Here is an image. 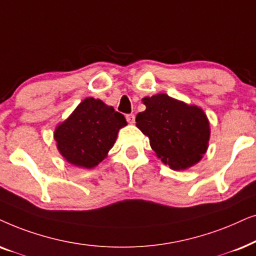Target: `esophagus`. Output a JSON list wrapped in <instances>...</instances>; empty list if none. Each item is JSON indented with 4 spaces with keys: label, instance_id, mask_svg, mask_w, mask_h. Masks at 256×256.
<instances>
[{
    "label": "esophagus",
    "instance_id": "obj_1",
    "mask_svg": "<svg viewBox=\"0 0 256 256\" xmlns=\"http://www.w3.org/2000/svg\"><path fill=\"white\" fill-rule=\"evenodd\" d=\"M126 120L128 122H131V124H134L136 122V116L134 114H126Z\"/></svg>",
    "mask_w": 256,
    "mask_h": 256
}]
</instances>
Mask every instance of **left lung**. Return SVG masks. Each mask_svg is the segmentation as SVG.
Segmentation results:
<instances>
[{
  "label": "left lung",
  "instance_id": "1",
  "mask_svg": "<svg viewBox=\"0 0 256 256\" xmlns=\"http://www.w3.org/2000/svg\"><path fill=\"white\" fill-rule=\"evenodd\" d=\"M146 110L136 118L158 158L173 170H186L206 152L210 124L202 108L160 94L145 97Z\"/></svg>",
  "mask_w": 256,
  "mask_h": 256
}]
</instances>
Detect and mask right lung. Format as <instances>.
Wrapping results in <instances>:
<instances>
[{
  "label": "right lung",
  "mask_w": 256,
  "mask_h": 256,
  "mask_svg": "<svg viewBox=\"0 0 256 256\" xmlns=\"http://www.w3.org/2000/svg\"><path fill=\"white\" fill-rule=\"evenodd\" d=\"M125 117L94 98H86L54 131L57 148L68 162L92 168L114 146Z\"/></svg>",
  "instance_id": "add662e5"
}]
</instances>
